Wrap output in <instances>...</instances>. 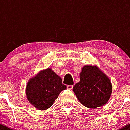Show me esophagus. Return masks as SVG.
I'll use <instances>...</instances> for the list:
<instances>
[{
	"label": "esophagus",
	"instance_id": "obj_1",
	"mask_svg": "<svg viewBox=\"0 0 130 130\" xmlns=\"http://www.w3.org/2000/svg\"><path fill=\"white\" fill-rule=\"evenodd\" d=\"M73 87V86H71V85H68V86H67V89H68V90H72Z\"/></svg>",
	"mask_w": 130,
	"mask_h": 130
}]
</instances>
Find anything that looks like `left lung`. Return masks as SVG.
<instances>
[{
    "label": "left lung",
    "instance_id": "left-lung-1",
    "mask_svg": "<svg viewBox=\"0 0 130 130\" xmlns=\"http://www.w3.org/2000/svg\"><path fill=\"white\" fill-rule=\"evenodd\" d=\"M79 77L80 81L73 89L80 103L87 108L95 109L108 102L112 86L108 77L98 67L84 65Z\"/></svg>",
    "mask_w": 130,
    "mask_h": 130
}]
</instances>
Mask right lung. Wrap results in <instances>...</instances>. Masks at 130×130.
I'll list each match as a JSON object with an SVG mask.
<instances>
[{"instance_id":"right-lung-1","label":"right lung","mask_w":130,"mask_h":130,"mask_svg":"<svg viewBox=\"0 0 130 130\" xmlns=\"http://www.w3.org/2000/svg\"><path fill=\"white\" fill-rule=\"evenodd\" d=\"M67 86L62 79L51 68L40 71L32 77L27 84V98L35 108L46 110L50 108Z\"/></svg>"}]
</instances>
